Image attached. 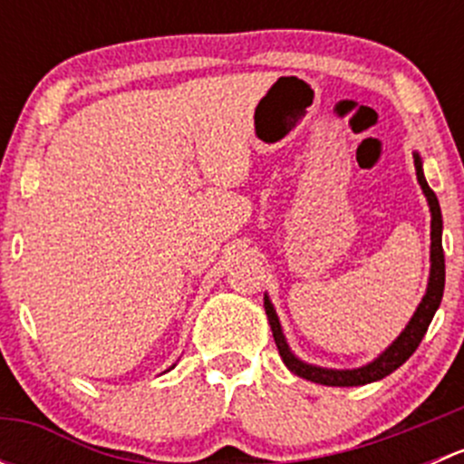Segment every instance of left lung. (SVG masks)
Wrapping results in <instances>:
<instances>
[{
    "instance_id": "left-lung-1",
    "label": "left lung",
    "mask_w": 464,
    "mask_h": 464,
    "mask_svg": "<svg viewBox=\"0 0 464 464\" xmlns=\"http://www.w3.org/2000/svg\"><path fill=\"white\" fill-rule=\"evenodd\" d=\"M415 172H418V181L422 186L424 195H427L429 206H431V278H429L427 294H424L422 303H420L418 312L413 314V319L409 321L406 330L397 336L395 343L386 350L383 354H379L372 363L363 368H354V371H327V368H316L310 363H303L301 359H296L289 350L287 341H285L283 330H280L278 316H276L274 305L269 303V298L265 296V312L266 319H269L271 332H274V341L278 345L280 359L285 362V366L294 372V375L307 379V382L323 383V386H363V383L377 382L391 375L392 371L401 366L411 354L418 350V345L422 343L424 334L429 330V323H431L435 310L440 307L444 292V251H442V213H440L438 198L431 188H429L427 179H424L422 172V161L415 154Z\"/></svg>"
}]
</instances>
